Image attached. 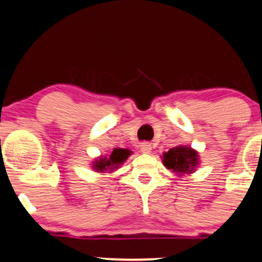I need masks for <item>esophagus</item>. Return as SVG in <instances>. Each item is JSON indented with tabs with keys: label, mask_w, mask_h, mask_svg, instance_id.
Here are the masks:
<instances>
[{
	"label": "esophagus",
	"mask_w": 262,
	"mask_h": 262,
	"mask_svg": "<svg viewBox=\"0 0 262 262\" xmlns=\"http://www.w3.org/2000/svg\"><path fill=\"white\" fill-rule=\"evenodd\" d=\"M140 150H142V153L149 154L151 151V145L149 143H142L140 144Z\"/></svg>",
	"instance_id": "esophagus-1"
}]
</instances>
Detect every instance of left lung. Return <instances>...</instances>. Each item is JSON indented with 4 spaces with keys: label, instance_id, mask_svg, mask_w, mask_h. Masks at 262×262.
<instances>
[{
    "label": "left lung",
    "instance_id": "left-lung-1",
    "mask_svg": "<svg viewBox=\"0 0 262 262\" xmlns=\"http://www.w3.org/2000/svg\"><path fill=\"white\" fill-rule=\"evenodd\" d=\"M163 164L178 175L191 174L199 165V155L190 146L178 145L163 154Z\"/></svg>",
    "mask_w": 262,
    "mask_h": 262
}]
</instances>
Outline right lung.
I'll use <instances>...</instances> for the list:
<instances>
[{
    "label": "right lung",
    "mask_w": 262,
    "mask_h": 262,
    "mask_svg": "<svg viewBox=\"0 0 262 262\" xmlns=\"http://www.w3.org/2000/svg\"><path fill=\"white\" fill-rule=\"evenodd\" d=\"M132 151L129 149L116 148L113 149L112 154L109 157H100L99 159H96L93 162V169L98 173H105V171H113L118 169L120 164H123L128 159Z\"/></svg>",
    "instance_id": "add662e5"
}]
</instances>
